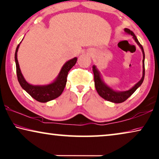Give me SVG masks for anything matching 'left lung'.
I'll return each mask as SVG.
<instances>
[{
    "mask_svg": "<svg viewBox=\"0 0 159 159\" xmlns=\"http://www.w3.org/2000/svg\"><path fill=\"white\" fill-rule=\"evenodd\" d=\"M125 32L126 33L131 34L134 38V41L137 42V44L139 46V47L142 49L143 53V74L142 78L141 80L137 83L132 89L126 90V91H116V90H113L111 88L108 86L107 84H105V82L103 81V80L100 75V73L99 70L95 66H93V71L94 74V82H95V89L98 94L100 97H102L103 99L107 100V101H110L112 102L115 103H121L125 102L128 98H129L133 93H134L136 90H137L141 85L142 84L144 79V75H145V68H144V59H145V54L144 52H143V49L142 45L139 43V42L138 41L137 37L135 36V34L132 31H131L129 29L125 28Z\"/></svg>",
    "mask_w": 159,
    "mask_h": 159,
    "instance_id": "left-lung-1",
    "label": "left lung"
}]
</instances>
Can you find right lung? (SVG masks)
I'll return each instance as SVG.
<instances>
[{
    "instance_id": "right-lung-1",
    "label": "right lung",
    "mask_w": 159,
    "mask_h": 159,
    "mask_svg": "<svg viewBox=\"0 0 159 159\" xmlns=\"http://www.w3.org/2000/svg\"><path fill=\"white\" fill-rule=\"evenodd\" d=\"M21 43V42H20ZM20 44L17 45L16 53H15V60L16 64V72L17 80L20 85L29 95L40 102H47L50 100H52L58 98L61 95L62 92L66 86L67 81L68 73L70 69L74 66L76 63L77 58L69 60L65 63L60 70L59 75L57 77L56 80L52 84L43 85H34L28 84L22 75L20 66L17 61V51L20 47Z\"/></svg>"
}]
</instances>
